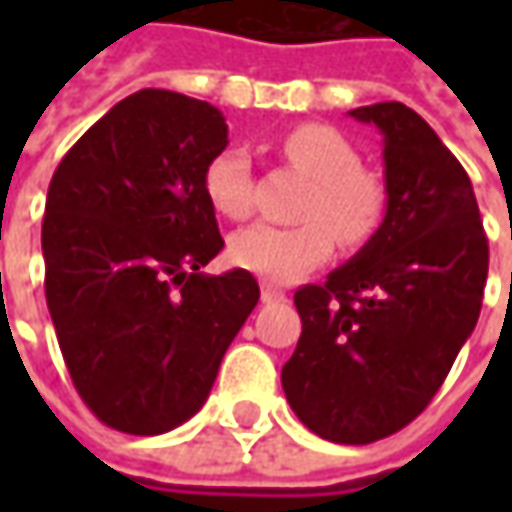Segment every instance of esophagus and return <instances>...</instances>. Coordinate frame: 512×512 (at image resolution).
<instances>
[{"instance_id":"34e87169","label":"esophagus","mask_w":512,"mask_h":512,"mask_svg":"<svg viewBox=\"0 0 512 512\" xmlns=\"http://www.w3.org/2000/svg\"><path fill=\"white\" fill-rule=\"evenodd\" d=\"M285 299V290L282 287H276V285H270V282H262V302H282Z\"/></svg>"}]
</instances>
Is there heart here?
Instances as JSON below:
<instances>
[{
    "mask_svg": "<svg viewBox=\"0 0 512 512\" xmlns=\"http://www.w3.org/2000/svg\"><path fill=\"white\" fill-rule=\"evenodd\" d=\"M279 148L310 179L302 205L305 222L245 227L230 239V259L270 282H296L330 259L336 239L344 247L370 242L382 227L387 193L382 179L362 168L359 150L339 130L313 122L296 125L279 139ZM202 187L219 216L245 219L253 210L250 156L242 148L219 150L205 165Z\"/></svg>",
    "mask_w": 512,
    "mask_h": 512,
    "instance_id": "heart-1",
    "label": "heart"
}]
</instances>
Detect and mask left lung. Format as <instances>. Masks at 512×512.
Segmentation results:
<instances>
[{"label":"left lung","instance_id":"left-lung-1","mask_svg":"<svg viewBox=\"0 0 512 512\" xmlns=\"http://www.w3.org/2000/svg\"><path fill=\"white\" fill-rule=\"evenodd\" d=\"M350 116L382 130L387 213L325 285L296 290L302 336L282 387L316 436L370 444L442 387L479 322L490 253L467 173L416 110L379 102Z\"/></svg>","mask_w":512,"mask_h":512}]
</instances>
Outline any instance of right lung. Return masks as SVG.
I'll return each mask as SVG.
<instances>
[{"label": "right lung", "mask_w": 512, "mask_h": 512, "mask_svg": "<svg viewBox=\"0 0 512 512\" xmlns=\"http://www.w3.org/2000/svg\"><path fill=\"white\" fill-rule=\"evenodd\" d=\"M225 148L219 108L145 88L116 102L50 179V319L73 387L113 430L156 436L187 422L259 302L247 270L202 273L225 247L202 173Z\"/></svg>", "instance_id": "right-lung-1"}]
</instances>
